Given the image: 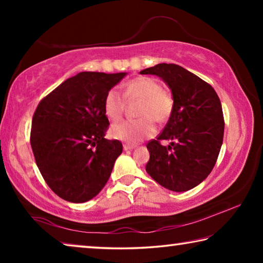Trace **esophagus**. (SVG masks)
Masks as SVG:
<instances>
[{
    "instance_id": "obj_1",
    "label": "esophagus",
    "mask_w": 263,
    "mask_h": 263,
    "mask_svg": "<svg viewBox=\"0 0 263 263\" xmlns=\"http://www.w3.org/2000/svg\"><path fill=\"white\" fill-rule=\"evenodd\" d=\"M123 148L125 149V151H130V149L136 148V145H131V144H124V145H123Z\"/></svg>"
}]
</instances>
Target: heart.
I'll return each instance as SVG.
<instances>
[{"label":"heart","instance_id":"heart-1","mask_svg":"<svg viewBox=\"0 0 263 263\" xmlns=\"http://www.w3.org/2000/svg\"><path fill=\"white\" fill-rule=\"evenodd\" d=\"M124 99L140 100L137 110V116L140 118L115 124L110 128V136L132 144L152 137L155 133L154 122L166 123L174 110V97L153 78L139 77L130 80L124 84L123 96L115 89L106 92L103 109L110 122L121 119L125 108Z\"/></svg>","mask_w":263,"mask_h":263}]
</instances>
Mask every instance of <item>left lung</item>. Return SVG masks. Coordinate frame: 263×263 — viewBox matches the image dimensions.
Masks as SVG:
<instances>
[{
  "label": "left lung",
  "instance_id": "8db88e82",
  "mask_svg": "<svg viewBox=\"0 0 263 263\" xmlns=\"http://www.w3.org/2000/svg\"><path fill=\"white\" fill-rule=\"evenodd\" d=\"M161 78L172 89L174 110L162 132L148 141L146 172L160 185L186 191L210 174L220 152L224 116L211 84L175 64H159L141 70ZM161 140H171L168 146Z\"/></svg>",
  "mask_w": 263,
  "mask_h": 263
}]
</instances>
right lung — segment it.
Returning <instances> with one entry per match:
<instances>
[{"label": "right lung", "mask_w": 263, "mask_h": 263, "mask_svg": "<svg viewBox=\"0 0 263 263\" xmlns=\"http://www.w3.org/2000/svg\"><path fill=\"white\" fill-rule=\"evenodd\" d=\"M125 75L79 73L44 97L34 111L30 142L35 163L47 185L65 201L94 198L123 152L121 141L104 138L109 119L103 102Z\"/></svg>", "instance_id": "1"}]
</instances>
